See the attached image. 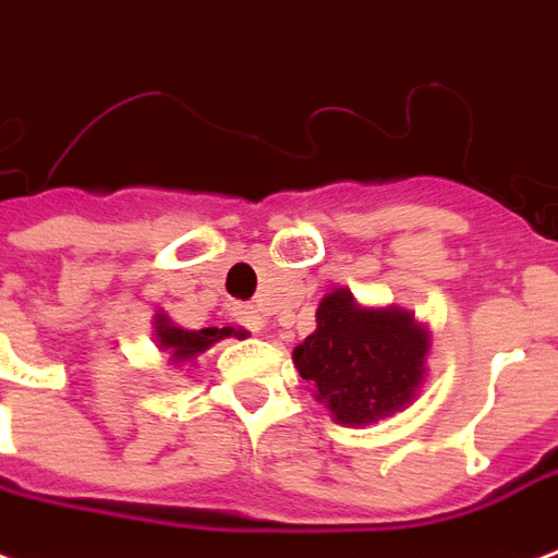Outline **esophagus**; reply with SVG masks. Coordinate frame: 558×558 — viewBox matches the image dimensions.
<instances>
[{"label":"esophagus","mask_w":558,"mask_h":558,"mask_svg":"<svg viewBox=\"0 0 558 558\" xmlns=\"http://www.w3.org/2000/svg\"><path fill=\"white\" fill-rule=\"evenodd\" d=\"M239 322L245 325L247 331L254 333H259L266 328V319H263V313H259L257 307H239Z\"/></svg>","instance_id":"obj_1"}]
</instances>
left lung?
I'll return each instance as SVG.
<instances>
[{"label": "left lung", "mask_w": 558, "mask_h": 558, "mask_svg": "<svg viewBox=\"0 0 558 558\" xmlns=\"http://www.w3.org/2000/svg\"><path fill=\"white\" fill-rule=\"evenodd\" d=\"M432 333L405 307H369L331 290L316 307V331L292 349L316 402L342 426H369L405 411L426 381Z\"/></svg>", "instance_id": "1"}]
</instances>
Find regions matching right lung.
<instances>
[{"label":"right lung","mask_w":558,"mask_h":558,"mask_svg":"<svg viewBox=\"0 0 558 558\" xmlns=\"http://www.w3.org/2000/svg\"><path fill=\"white\" fill-rule=\"evenodd\" d=\"M247 331H236V328H201V331H189L180 328L168 319V313L159 311L153 316V340L156 349L168 354V363L183 366L192 363L197 354H204L206 349H213L216 342L227 340V337H245Z\"/></svg>","instance_id":"1"}]
</instances>
